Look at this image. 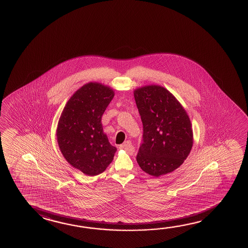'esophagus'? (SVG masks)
Returning <instances> with one entry per match:
<instances>
[{
  "label": "esophagus",
  "instance_id": "esophagus-1",
  "mask_svg": "<svg viewBox=\"0 0 248 248\" xmlns=\"http://www.w3.org/2000/svg\"><path fill=\"white\" fill-rule=\"evenodd\" d=\"M120 149H124L128 152H130V154L133 153L134 150H133V146L131 145V142L130 141H125L124 143H123L120 145Z\"/></svg>",
  "mask_w": 248,
  "mask_h": 248
}]
</instances>
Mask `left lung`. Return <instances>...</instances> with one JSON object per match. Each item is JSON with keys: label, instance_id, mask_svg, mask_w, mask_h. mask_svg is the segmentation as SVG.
<instances>
[{"label": "left lung", "instance_id": "1", "mask_svg": "<svg viewBox=\"0 0 248 248\" xmlns=\"http://www.w3.org/2000/svg\"><path fill=\"white\" fill-rule=\"evenodd\" d=\"M134 97L143 130L138 164L144 172L156 178L173 171L186 159L193 144L186 109L159 85L139 88Z\"/></svg>", "mask_w": 248, "mask_h": 248}]
</instances>
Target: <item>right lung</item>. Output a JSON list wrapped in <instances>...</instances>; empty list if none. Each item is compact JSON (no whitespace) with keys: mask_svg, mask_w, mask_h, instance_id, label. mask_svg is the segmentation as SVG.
<instances>
[{"mask_svg":"<svg viewBox=\"0 0 248 248\" xmlns=\"http://www.w3.org/2000/svg\"><path fill=\"white\" fill-rule=\"evenodd\" d=\"M114 95L111 88L102 83L83 85L67 102L57 124V143L62 155L88 176L105 171L117 152L101 123Z\"/></svg>","mask_w":248,"mask_h":248,"instance_id":"add662e5","label":"right lung"}]
</instances>
